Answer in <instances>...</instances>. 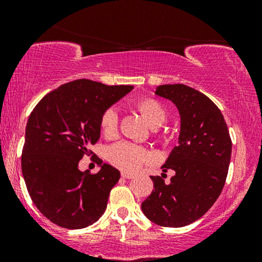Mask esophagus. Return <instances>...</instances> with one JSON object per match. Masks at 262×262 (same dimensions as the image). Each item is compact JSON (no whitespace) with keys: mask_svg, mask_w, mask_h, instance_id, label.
<instances>
[{"mask_svg":"<svg viewBox=\"0 0 262 262\" xmlns=\"http://www.w3.org/2000/svg\"><path fill=\"white\" fill-rule=\"evenodd\" d=\"M122 177L123 179H133L134 175H132V173L129 172H122Z\"/></svg>","mask_w":262,"mask_h":262,"instance_id":"34e87169","label":"esophagus"}]
</instances>
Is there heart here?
<instances>
[{
  "instance_id": "heart-1",
  "label": "heart",
  "mask_w": 262,
  "mask_h": 262,
  "mask_svg": "<svg viewBox=\"0 0 262 262\" xmlns=\"http://www.w3.org/2000/svg\"><path fill=\"white\" fill-rule=\"evenodd\" d=\"M140 113L152 127H159L166 118L165 108L155 100H144L138 103ZM119 114L116 108H108L101 117V132L106 138H114L118 133ZM107 158L114 166L125 171L138 170L150 159V154L143 146L130 141H118L107 150Z\"/></svg>"
}]
</instances>
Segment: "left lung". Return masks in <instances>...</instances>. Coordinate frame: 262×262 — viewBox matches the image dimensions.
<instances>
[{
    "instance_id": "left-lung-1",
    "label": "left lung",
    "mask_w": 262,
    "mask_h": 262,
    "mask_svg": "<svg viewBox=\"0 0 262 262\" xmlns=\"http://www.w3.org/2000/svg\"><path fill=\"white\" fill-rule=\"evenodd\" d=\"M155 95L172 102L180 113L177 146L161 166L175 175L169 183L164 173L150 176L155 189L141 210L161 227H185L206 214L224 187L231 156L229 130L219 108L192 87L161 85Z\"/></svg>"
}]
</instances>
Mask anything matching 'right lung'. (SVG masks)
Listing matches in <instances>:
<instances>
[{
    "label": "right lung",
    "mask_w": 262,
    "mask_h": 262,
    "mask_svg": "<svg viewBox=\"0 0 262 262\" xmlns=\"http://www.w3.org/2000/svg\"><path fill=\"white\" fill-rule=\"evenodd\" d=\"M81 79L65 83L39 101L29 116L22 151V173L33 203L50 222L81 229L107 208L121 172L108 164L95 175L80 171L101 137V117L133 90Z\"/></svg>",
    "instance_id": "add662e5"
}]
</instances>
